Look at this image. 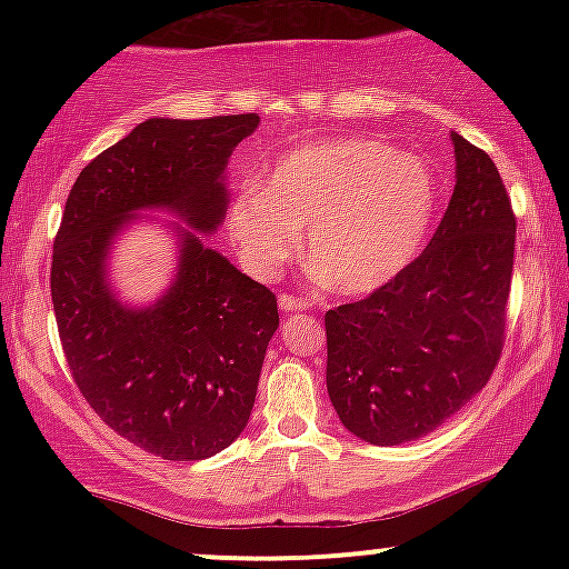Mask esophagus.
<instances>
[{"label":"esophagus","instance_id":"esophagus-1","mask_svg":"<svg viewBox=\"0 0 569 569\" xmlns=\"http://www.w3.org/2000/svg\"><path fill=\"white\" fill-rule=\"evenodd\" d=\"M278 305H280V310H289V312L307 310V307H310V299L293 297V293H283V297L278 299Z\"/></svg>","mask_w":569,"mask_h":569}]
</instances>
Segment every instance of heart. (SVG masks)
I'll list each match as a JSON object with an SVG mask.
<instances>
[{
    "instance_id": "heart-1",
    "label": "heart",
    "mask_w": 569,
    "mask_h": 569,
    "mask_svg": "<svg viewBox=\"0 0 569 569\" xmlns=\"http://www.w3.org/2000/svg\"><path fill=\"white\" fill-rule=\"evenodd\" d=\"M439 208V179L415 154L375 139L312 141L232 200L227 227L240 259L267 278L302 248L323 283L363 297L420 253Z\"/></svg>"
}]
</instances>
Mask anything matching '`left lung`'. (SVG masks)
Returning <instances> with one entry per match:
<instances>
[{
    "instance_id": "1",
    "label": "left lung",
    "mask_w": 569,
    "mask_h": 569,
    "mask_svg": "<svg viewBox=\"0 0 569 569\" xmlns=\"http://www.w3.org/2000/svg\"><path fill=\"white\" fill-rule=\"evenodd\" d=\"M455 192L426 251L367 299L326 312V388L375 447L417 441L489 382L506 337L516 217L492 158L452 133Z\"/></svg>"
}]
</instances>
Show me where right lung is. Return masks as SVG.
<instances>
[{
  "label": "right lung",
  "instance_id": "1",
  "mask_svg": "<svg viewBox=\"0 0 569 569\" xmlns=\"http://www.w3.org/2000/svg\"><path fill=\"white\" fill-rule=\"evenodd\" d=\"M257 114L152 120L77 176L53 243L50 293L71 377L114 433L162 460H202L243 433L278 299L202 234L227 213L230 154ZM171 210L180 267L154 306L128 308L108 283L113 234L136 210Z\"/></svg>",
  "mask_w": 569,
  "mask_h": 569
}]
</instances>
